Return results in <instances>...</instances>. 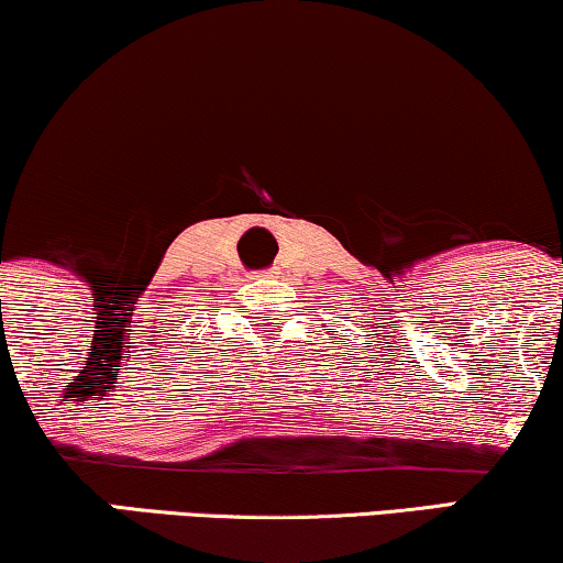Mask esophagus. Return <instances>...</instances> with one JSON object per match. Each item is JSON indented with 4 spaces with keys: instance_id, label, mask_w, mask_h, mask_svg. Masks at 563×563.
<instances>
[{
    "instance_id": "1",
    "label": "esophagus",
    "mask_w": 563,
    "mask_h": 563,
    "mask_svg": "<svg viewBox=\"0 0 563 563\" xmlns=\"http://www.w3.org/2000/svg\"><path fill=\"white\" fill-rule=\"evenodd\" d=\"M275 269H262V273H254V277H275Z\"/></svg>"
}]
</instances>
